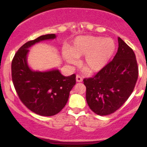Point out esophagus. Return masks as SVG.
Masks as SVG:
<instances>
[{"instance_id": "esophagus-1", "label": "esophagus", "mask_w": 147, "mask_h": 147, "mask_svg": "<svg viewBox=\"0 0 147 147\" xmlns=\"http://www.w3.org/2000/svg\"><path fill=\"white\" fill-rule=\"evenodd\" d=\"M76 81H77V82H82V81H83V78H82L80 75H77V76H76Z\"/></svg>"}]
</instances>
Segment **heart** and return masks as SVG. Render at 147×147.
Listing matches in <instances>:
<instances>
[{"instance_id": "obj_1", "label": "heart", "mask_w": 147, "mask_h": 147, "mask_svg": "<svg viewBox=\"0 0 147 147\" xmlns=\"http://www.w3.org/2000/svg\"><path fill=\"white\" fill-rule=\"evenodd\" d=\"M115 50V44L110 38L81 36L75 38L63 57L68 63L76 64L77 58L84 57L82 67L88 73L100 71L106 66Z\"/></svg>"}]
</instances>
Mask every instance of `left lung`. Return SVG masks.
<instances>
[{
	"mask_svg": "<svg viewBox=\"0 0 147 147\" xmlns=\"http://www.w3.org/2000/svg\"><path fill=\"white\" fill-rule=\"evenodd\" d=\"M138 77L134 52L118 37V50L113 59L93 77L84 79L88 105L99 115L112 114L131 95Z\"/></svg>",
	"mask_w": 147,
	"mask_h": 147,
	"instance_id": "obj_1",
	"label": "left lung"
}]
</instances>
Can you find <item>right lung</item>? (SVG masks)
I'll use <instances>...</instances> for the list:
<instances>
[{"instance_id": "right-lung-1", "label": "right lung", "mask_w": 147, "mask_h": 147, "mask_svg": "<svg viewBox=\"0 0 147 147\" xmlns=\"http://www.w3.org/2000/svg\"><path fill=\"white\" fill-rule=\"evenodd\" d=\"M55 38V34H50L27 42L18 49L11 62V78L18 97L28 109L41 116L59 113L76 84L75 74L64 77L59 70L33 71L28 66V48L40 41Z\"/></svg>"}]
</instances>
